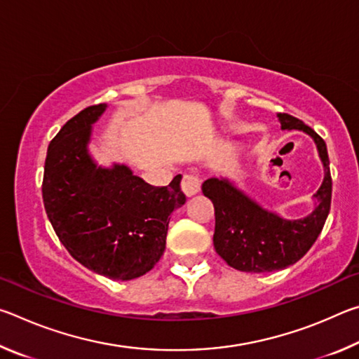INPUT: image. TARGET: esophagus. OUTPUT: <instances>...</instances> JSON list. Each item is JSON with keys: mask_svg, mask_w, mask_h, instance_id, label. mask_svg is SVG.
<instances>
[{"mask_svg": "<svg viewBox=\"0 0 359 359\" xmlns=\"http://www.w3.org/2000/svg\"><path fill=\"white\" fill-rule=\"evenodd\" d=\"M201 184L203 180L198 177V175H193V174H185L184 179H182V191H184L187 196H193V194L199 193L201 190Z\"/></svg>", "mask_w": 359, "mask_h": 359, "instance_id": "34e87169", "label": "esophagus"}]
</instances>
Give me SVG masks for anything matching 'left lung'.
Listing matches in <instances>:
<instances>
[{"label": "left lung", "instance_id": "1", "mask_svg": "<svg viewBox=\"0 0 359 359\" xmlns=\"http://www.w3.org/2000/svg\"><path fill=\"white\" fill-rule=\"evenodd\" d=\"M278 120L282 130H301L313 137L325 166V180L315 193L317 208L299 220H285L261 209L228 180L204 182V196L215 209V250L228 266L242 272H274L294 264L311 250L331 209L332 179L325 141L293 115L278 114Z\"/></svg>", "mask_w": 359, "mask_h": 359}]
</instances>
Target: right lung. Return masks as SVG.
<instances>
[{"instance_id":"right-lung-1","label":"right lung","mask_w":359,"mask_h":359,"mask_svg":"<svg viewBox=\"0 0 359 359\" xmlns=\"http://www.w3.org/2000/svg\"><path fill=\"white\" fill-rule=\"evenodd\" d=\"M104 109L85 107L48 144L42 199L72 258L96 274L131 280L163 257L171 214L185 204V194L180 174L166 187H151L123 165H95L87 144Z\"/></svg>"}]
</instances>
